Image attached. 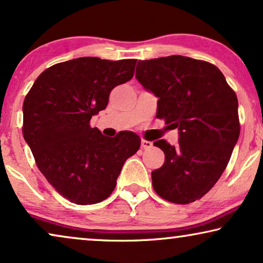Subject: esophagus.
<instances>
[{
	"mask_svg": "<svg viewBox=\"0 0 263 263\" xmlns=\"http://www.w3.org/2000/svg\"><path fill=\"white\" fill-rule=\"evenodd\" d=\"M153 146V143L151 142V141H147V140H141V147L142 148H145V149H148V148H151V147Z\"/></svg>",
	"mask_w": 263,
	"mask_h": 263,
	"instance_id": "obj_1",
	"label": "esophagus"
}]
</instances>
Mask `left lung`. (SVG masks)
Masks as SVG:
<instances>
[{"label": "left lung", "mask_w": 263, "mask_h": 263, "mask_svg": "<svg viewBox=\"0 0 263 263\" xmlns=\"http://www.w3.org/2000/svg\"><path fill=\"white\" fill-rule=\"evenodd\" d=\"M138 81L158 98L157 117L178 129V143L158 140L163 166L152 171L156 193L186 204L208 193L228 166L239 138L238 100L214 64L185 56L139 61Z\"/></svg>", "instance_id": "1"}]
</instances>
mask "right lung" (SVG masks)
Masks as SVG:
<instances>
[{
  "mask_svg": "<svg viewBox=\"0 0 263 263\" xmlns=\"http://www.w3.org/2000/svg\"><path fill=\"white\" fill-rule=\"evenodd\" d=\"M136 60L80 57L43 71L23 105L25 141L57 193L77 204L110 196L125 160L140 148L134 133L106 138L89 121L110 92L130 80Z\"/></svg>",
  "mask_w": 263,
  "mask_h": 263,
  "instance_id": "1",
  "label": "right lung"
}]
</instances>
